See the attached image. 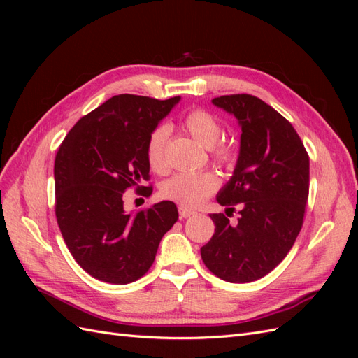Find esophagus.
<instances>
[{
    "mask_svg": "<svg viewBox=\"0 0 358 358\" xmlns=\"http://www.w3.org/2000/svg\"><path fill=\"white\" fill-rule=\"evenodd\" d=\"M194 213H196V212L188 209V208H183V206H179V216H180V218H189V216H192Z\"/></svg>",
    "mask_w": 358,
    "mask_h": 358,
    "instance_id": "obj_1",
    "label": "esophagus"
}]
</instances>
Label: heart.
I'll use <instances>...</instances> for the list:
<instances>
[{
    "instance_id": "1",
    "label": "heart",
    "mask_w": 358,
    "mask_h": 358,
    "mask_svg": "<svg viewBox=\"0 0 358 358\" xmlns=\"http://www.w3.org/2000/svg\"><path fill=\"white\" fill-rule=\"evenodd\" d=\"M182 125L204 148H209L210 158L225 169H233L237 162V148L231 142L220 140L224 134L222 124L204 109H191L182 117ZM170 128L166 124L157 125L146 140V159L149 167L157 173L167 170L166 148ZM220 185L213 171L178 173L161 185V196L183 208H196L210 197Z\"/></svg>"
}]
</instances>
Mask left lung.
I'll list each match as a JSON object with an SVG mask.
<instances>
[{
    "mask_svg": "<svg viewBox=\"0 0 358 358\" xmlns=\"http://www.w3.org/2000/svg\"><path fill=\"white\" fill-rule=\"evenodd\" d=\"M212 103L233 113L242 127L234 175L220 191L227 210L239 206L237 224L210 213L212 239L201 259L227 282H252L282 262L294 245L309 197V155L287 119L251 94L221 95Z\"/></svg>",
    "mask_w": 358,
    "mask_h": 358,
    "instance_id": "8db88e82",
    "label": "left lung"
}]
</instances>
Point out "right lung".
I'll list each match as a JSON object with an SVG mask.
<instances>
[{
	"label": "right lung",
	"mask_w": 358,
	"mask_h": 358,
	"mask_svg": "<svg viewBox=\"0 0 358 358\" xmlns=\"http://www.w3.org/2000/svg\"><path fill=\"white\" fill-rule=\"evenodd\" d=\"M180 96L157 100L119 94L80 117L55 157V215L78 264L103 282L142 278L158 245L178 221L173 201L127 213L124 192L149 197L146 140Z\"/></svg>",
	"instance_id": "right-lung-1"
}]
</instances>
